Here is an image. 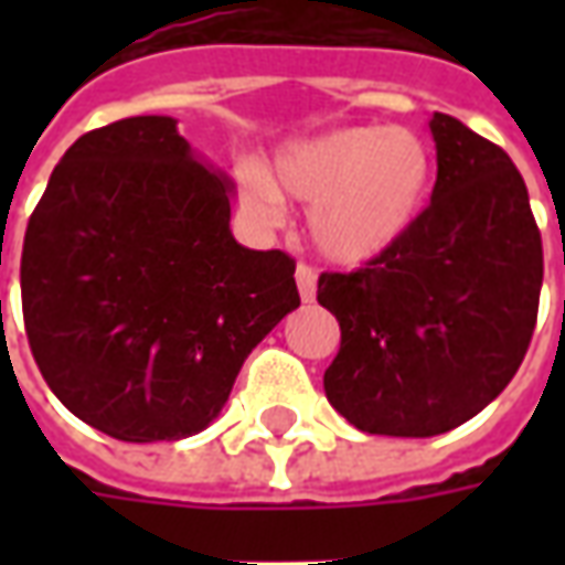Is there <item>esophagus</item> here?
<instances>
[{
  "mask_svg": "<svg viewBox=\"0 0 565 565\" xmlns=\"http://www.w3.org/2000/svg\"><path fill=\"white\" fill-rule=\"evenodd\" d=\"M296 287H299V296H302V302H315V290H318V275L311 266L306 263H299L296 266Z\"/></svg>",
  "mask_w": 565,
  "mask_h": 565,
  "instance_id": "1",
  "label": "esophagus"
}]
</instances>
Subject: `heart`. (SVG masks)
Wrapping results in <instances>:
<instances>
[{
	"mask_svg": "<svg viewBox=\"0 0 565 565\" xmlns=\"http://www.w3.org/2000/svg\"><path fill=\"white\" fill-rule=\"evenodd\" d=\"M436 184V153L408 127H335L278 153L275 184L247 178V205L281 217V193L308 209V238L320 257L360 269L403 245Z\"/></svg>",
	"mask_w": 565,
	"mask_h": 565,
	"instance_id": "heart-1",
	"label": "heart"
}]
</instances>
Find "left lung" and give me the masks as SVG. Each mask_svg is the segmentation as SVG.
Here are the masks:
<instances>
[{
    "mask_svg": "<svg viewBox=\"0 0 565 565\" xmlns=\"http://www.w3.org/2000/svg\"><path fill=\"white\" fill-rule=\"evenodd\" d=\"M429 132L436 186L412 235L366 269L318 281L342 327L323 391L372 436L466 424L509 387L535 330L545 266L521 172L457 117L436 111Z\"/></svg>",
    "mask_w": 565,
    "mask_h": 565,
    "instance_id": "1",
    "label": "left lung"
}]
</instances>
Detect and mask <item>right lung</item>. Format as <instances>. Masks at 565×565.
<instances>
[{
    "mask_svg": "<svg viewBox=\"0 0 565 565\" xmlns=\"http://www.w3.org/2000/svg\"><path fill=\"white\" fill-rule=\"evenodd\" d=\"M233 181L178 120L141 115L63 153L23 238L32 356L68 412L120 441L221 415L247 354L299 308L296 263L230 230Z\"/></svg>",
    "mask_w": 565,
    "mask_h": 565,
    "instance_id": "1",
    "label": "right lung"
}]
</instances>
